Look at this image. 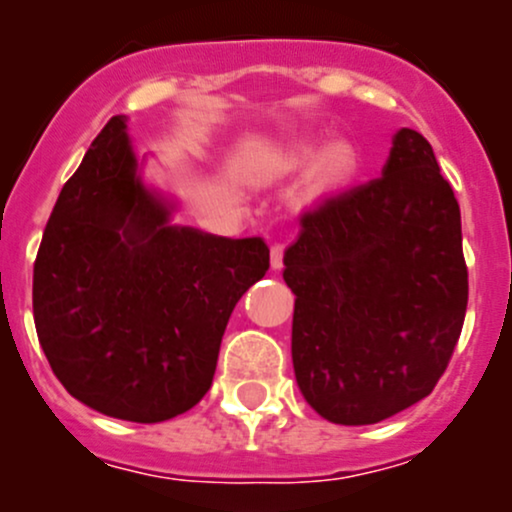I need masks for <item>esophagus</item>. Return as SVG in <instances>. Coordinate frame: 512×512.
Wrapping results in <instances>:
<instances>
[{
  "instance_id": "esophagus-1",
  "label": "esophagus",
  "mask_w": 512,
  "mask_h": 512,
  "mask_svg": "<svg viewBox=\"0 0 512 512\" xmlns=\"http://www.w3.org/2000/svg\"><path fill=\"white\" fill-rule=\"evenodd\" d=\"M270 262H272V270H280L282 262H285V245L275 242V245L270 247Z\"/></svg>"
}]
</instances>
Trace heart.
<instances>
[{
	"label": "heart",
	"mask_w": 512,
	"mask_h": 512,
	"mask_svg": "<svg viewBox=\"0 0 512 512\" xmlns=\"http://www.w3.org/2000/svg\"><path fill=\"white\" fill-rule=\"evenodd\" d=\"M312 163V193H327V190L339 188L352 178L356 165H359V156H356L354 146L344 141L332 143L324 151H319L317 146H302L294 153L297 168H307Z\"/></svg>",
	"instance_id": "1"
}]
</instances>
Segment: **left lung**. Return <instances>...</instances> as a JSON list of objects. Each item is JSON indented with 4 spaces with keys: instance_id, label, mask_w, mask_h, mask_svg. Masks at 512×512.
<instances>
[{
    "instance_id": "8db88e82",
    "label": "left lung",
    "mask_w": 512,
    "mask_h": 512,
    "mask_svg": "<svg viewBox=\"0 0 512 512\" xmlns=\"http://www.w3.org/2000/svg\"><path fill=\"white\" fill-rule=\"evenodd\" d=\"M282 277L294 376L319 416L366 426L431 394L468 307L461 210L431 143L401 128L379 178L304 210Z\"/></svg>"
}]
</instances>
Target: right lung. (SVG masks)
Returning <instances> with one entry per match:
<instances>
[{
	"label": "right lung",
	"instance_id": "right-lung-1",
	"mask_svg": "<svg viewBox=\"0 0 512 512\" xmlns=\"http://www.w3.org/2000/svg\"><path fill=\"white\" fill-rule=\"evenodd\" d=\"M113 116L61 188L34 260V324L51 371L101 414L158 423L213 384L237 299L270 270L260 237L168 225Z\"/></svg>",
	"mask_w": 512,
	"mask_h": 512
}]
</instances>
